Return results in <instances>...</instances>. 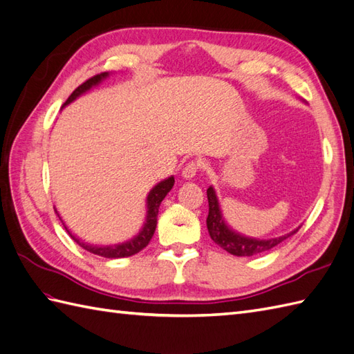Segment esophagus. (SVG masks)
<instances>
[{
    "instance_id": "obj_1",
    "label": "esophagus",
    "mask_w": 354,
    "mask_h": 354,
    "mask_svg": "<svg viewBox=\"0 0 354 354\" xmlns=\"http://www.w3.org/2000/svg\"><path fill=\"white\" fill-rule=\"evenodd\" d=\"M198 169H200V163H198L196 160H191V162L186 163V165H185L182 174H183V177H185V178L191 180V178H194V177L196 176Z\"/></svg>"
}]
</instances>
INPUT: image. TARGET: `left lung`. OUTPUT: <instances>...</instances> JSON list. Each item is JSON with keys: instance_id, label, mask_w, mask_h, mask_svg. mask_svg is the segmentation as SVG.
<instances>
[{"instance_id": "left-lung-1", "label": "left lung", "mask_w": 354, "mask_h": 354, "mask_svg": "<svg viewBox=\"0 0 354 354\" xmlns=\"http://www.w3.org/2000/svg\"><path fill=\"white\" fill-rule=\"evenodd\" d=\"M207 200H209V216H207V230H209V234L212 240L216 245H219L222 249H225L227 252L236 255V257H251L269 251V249L278 246L282 243L283 240L288 239L290 236L296 234L299 231L295 230L291 231L290 234L281 236L277 239H269V240H260V239H251L245 237L239 232L232 231L225 221L222 218V213L219 209V203L216 198V192L210 186L207 189Z\"/></svg>"}]
</instances>
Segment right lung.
<instances>
[{
	"label": "right lung",
	"instance_id": "1",
	"mask_svg": "<svg viewBox=\"0 0 354 354\" xmlns=\"http://www.w3.org/2000/svg\"><path fill=\"white\" fill-rule=\"evenodd\" d=\"M106 76H108V72L100 73V75H96V76L90 77V80H87L84 84H81L80 87H77L71 94V96H68V99L64 103V106L68 105V103H71V102H73L76 97H80L81 94H84L85 91H88L91 87H94V85H97L102 80H105ZM172 186H174V177H169L167 180H163V182L158 183L156 186L151 189L149 196H147V218H145V223H144L142 230L138 232V236H135L133 239L129 240V242H124L122 245H114V246L87 245V243L81 242L80 239H76L75 236H72V232L67 230V227L64 225V223H63V225L67 230L68 234H71V237L75 240V242L80 245L81 248H84L85 251H88L91 254H96V255L105 257V258H123V257L135 255V254H138L140 251H142V249L147 246L149 242L151 240V237L154 234V230H156V225H158L159 205H160L163 198H165L167 194L171 191ZM59 219H62V218H59Z\"/></svg>",
	"mask_w": 354,
	"mask_h": 354
}]
</instances>
